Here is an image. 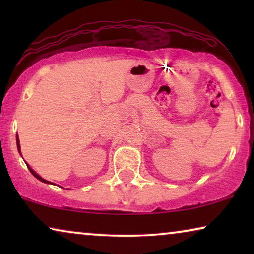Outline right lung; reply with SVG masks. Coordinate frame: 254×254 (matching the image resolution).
<instances>
[{
  "instance_id": "obj_1",
  "label": "right lung",
  "mask_w": 254,
  "mask_h": 254,
  "mask_svg": "<svg viewBox=\"0 0 254 254\" xmlns=\"http://www.w3.org/2000/svg\"><path fill=\"white\" fill-rule=\"evenodd\" d=\"M17 148H18V150L20 151V145H19V138H18V136H17ZM27 168H29V170H30V172H31V173H32V175H33L34 177H36V178H37V179H39V180H40V182H43V183H46V184H47V183H50V182H47V180H45L44 178H41V177H40L39 175H37V173H36V172H34V171H33V170H32V169H31L29 165H27Z\"/></svg>"
}]
</instances>
